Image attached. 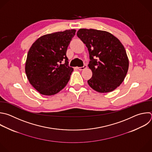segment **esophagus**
Instances as JSON below:
<instances>
[{
	"mask_svg": "<svg viewBox=\"0 0 152 152\" xmlns=\"http://www.w3.org/2000/svg\"><path fill=\"white\" fill-rule=\"evenodd\" d=\"M87 67V66H86V65H84L83 67H77V69H78V70H84L85 69H86Z\"/></svg>",
	"mask_w": 152,
	"mask_h": 152,
	"instance_id": "obj_1",
	"label": "esophagus"
}]
</instances>
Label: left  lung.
Listing matches in <instances>:
<instances>
[{"instance_id": "1", "label": "left lung", "mask_w": 152, "mask_h": 152, "mask_svg": "<svg viewBox=\"0 0 152 152\" xmlns=\"http://www.w3.org/2000/svg\"><path fill=\"white\" fill-rule=\"evenodd\" d=\"M77 36L88 48V65L92 72L89 86L100 92H112L124 80L129 60L124 45L110 33L95 29L80 28Z\"/></svg>"}]
</instances>
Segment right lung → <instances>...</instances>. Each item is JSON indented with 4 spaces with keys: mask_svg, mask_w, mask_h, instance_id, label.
Segmentation results:
<instances>
[{
    "mask_svg": "<svg viewBox=\"0 0 152 152\" xmlns=\"http://www.w3.org/2000/svg\"><path fill=\"white\" fill-rule=\"evenodd\" d=\"M75 33L71 29L45 34L30 47L25 72L30 83L40 94L55 95L70 80L73 69L68 66L66 52ZM63 60L65 63L61 64Z\"/></svg>",
    "mask_w": 152,
    "mask_h": 152,
    "instance_id": "add662e5",
    "label": "right lung"
}]
</instances>
